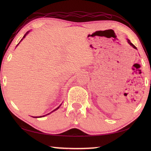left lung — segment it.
Returning <instances> with one entry per match:
<instances>
[{
	"label": "left lung",
	"instance_id": "1",
	"mask_svg": "<svg viewBox=\"0 0 151 151\" xmlns=\"http://www.w3.org/2000/svg\"><path fill=\"white\" fill-rule=\"evenodd\" d=\"M127 42H128V43H129V44L130 45V46H132V47L134 48V49H137V48H136V47L135 46H134V45H133V44H132V43H131V42H130V40H129V39H127Z\"/></svg>",
	"mask_w": 151,
	"mask_h": 151
}]
</instances>
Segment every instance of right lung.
<instances>
[{
	"instance_id": "obj_1",
	"label": "right lung",
	"mask_w": 151,
	"mask_h": 151,
	"mask_svg": "<svg viewBox=\"0 0 151 151\" xmlns=\"http://www.w3.org/2000/svg\"><path fill=\"white\" fill-rule=\"evenodd\" d=\"M29 32H30V31H28V32H27L26 34H25L24 35V36H23V37H22V39H21V40L20 41V42H21V41H22V40H23V39H24V38L25 37H26V36H27V34H28V33H29ZM20 42H19V43H20ZM19 43L17 44V46H18V45L19 44ZM17 46H16V47H17ZM61 105H62V104H60V105L59 106H58V107L57 108H56V109H55V110H54L53 111H51V112H50V113H49V114H46V115H42V116H38V117H34V116H32V117H34V118H40V117H45V116H46V115H49L50 114H51V113H52V112H53V111H56V110H58V108H59L60 107V106H61Z\"/></svg>"
}]
</instances>
